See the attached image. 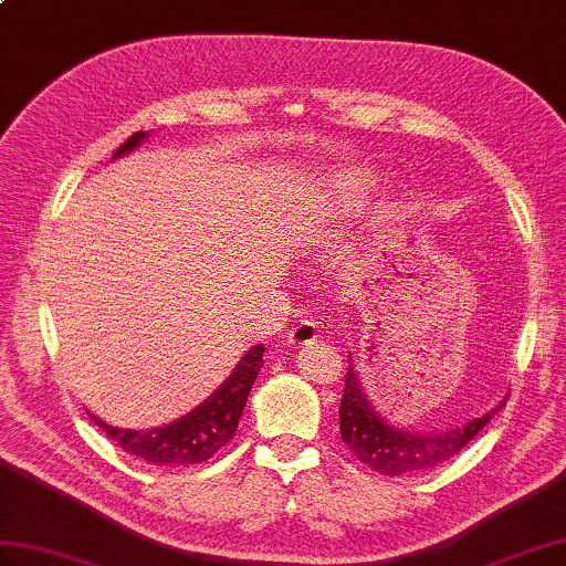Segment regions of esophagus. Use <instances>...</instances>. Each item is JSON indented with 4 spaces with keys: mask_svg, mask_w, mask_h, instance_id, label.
Returning a JSON list of instances; mask_svg holds the SVG:
<instances>
[{
    "mask_svg": "<svg viewBox=\"0 0 566 566\" xmlns=\"http://www.w3.org/2000/svg\"><path fill=\"white\" fill-rule=\"evenodd\" d=\"M314 338H316V324L310 319L295 324L291 328V334H287V343H291V346H307V343H312Z\"/></svg>",
    "mask_w": 566,
    "mask_h": 566,
    "instance_id": "34e87169",
    "label": "esophagus"
}]
</instances>
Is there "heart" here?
I'll list each match as a JSON object with an SVG mask.
<instances>
[{
    "mask_svg": "<svg viewBox=\"0 0 566 566\" xmlns=\"http://www.w3.org/2000/svg\"><path fill=\"white\" fill-rule=\"evenodd\" d=\"M369 187V179L363 172H348L334 185V201L331 211L336 218H348L363 206V195Z\"/></svg>",
    "mask_w": 566,
    "mask_h": 566,
    "instance_id": "heart-1",
    "label": "heart"
}]
</instances>
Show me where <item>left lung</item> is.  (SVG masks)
<instances>
[{
  "label": "left lung",
  "instance_id": "obj_1",
  "mask_svg": "<svg viewBox=\"0 0 566 566\" xmlns=\"http://www.w3.org/2000/svg\"><path fill=\"white\" fill-rule=\"evenodd\" d=\"M504 403L482 418L439 432H410L389 424L367 401L357 371L350 363L340 398V439L371 471L381 475H410L444 463L473 442Z\"/></svg>",
  "mask_w": 566,
  "mask_h": 566
}]
</instances>
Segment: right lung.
<instances>
[{
  "label": "right lung",
  "mask_w": 566,
  "mask_h": 566,
  "mask_svg": "<svg viewBox=\"0 0 566 566\" xmlns=\"http://www.w3.org/2000/svg\"><path fill=\"white\" fill-rule=\"evenodd\" d=\"M144 139L146 132L132 134L129 139L115 150L113 158L129 154V150H134ZM261 355H264V346H254L247 350L238 367L232 369V375L220 384L201 406L165 427H154V430H122V427L107 424L95 416L91 418L117 447L150 465L203 463L209 461L218 449H223L232 439V434H235L247 396H250L261 363H264Z\"/></svg>",
  "instance_id": "right-lung-1"
}]
</instances>
